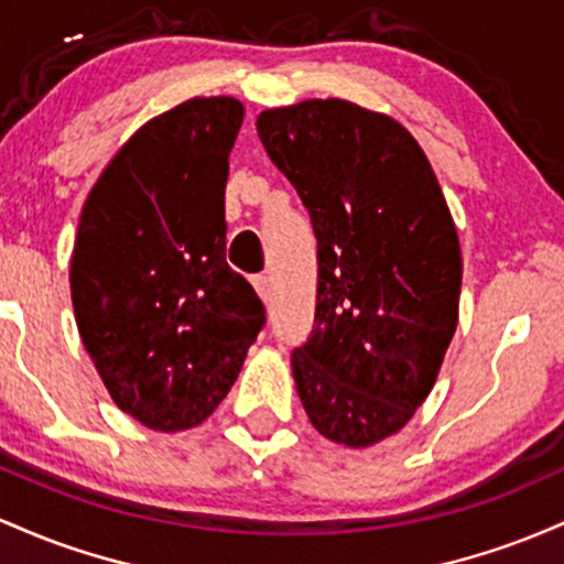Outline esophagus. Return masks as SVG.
<instances>
[{
  "mask_svg": "<svg viewBox=\"0 0 564 564\" xmlns=\"http://www.w3.org/2000/svg\"><path fill=\"white\" fill-rule=\"evenodd\" d=\"M252 288H256V293L261 295L263 303L271 301V280H269V276H263V274L252 276Z\"/></svg>",
  "mask_w": 564,
  "mask_h": 564,
  "instance_id": "34e87169",
  "label": "esophagus"
}]
</instances>
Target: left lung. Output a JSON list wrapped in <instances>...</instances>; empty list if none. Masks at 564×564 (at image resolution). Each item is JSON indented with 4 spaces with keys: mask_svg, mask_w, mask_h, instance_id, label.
<instances>
[{
    "mask_svg": "<svg viewBox=\"0 0 564 564\" xmlns=\"http://www.w3.org/2000/svg\"><path fill=\"white\" fill-rule=\"evenodd\" d=\"M256 128L316 237L314 327L290 357L303 410L338 445H376L426 400L458 325L445 194L400 122L349 100L269 109Z\"/></svg>",
    "mask_w": 564,
    "mask_h": 564,
    "instance_id": "8db88e82",
    "label": "left lung"
}]
</instances>
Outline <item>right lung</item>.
Wrapping results in <instances>:
<instances>
[{"instance_id":"obj_1","label":"right lung","mask_w":564,"mask_h":564,"mask_svg":"<svg viewBox=\"0 0 564 564\" xmlns=\"http://www.w3.org/2000/svg\"><path fill=\"white\" fill-rule=\"evenodd\" d=\"M245 109L192 98L145 122L100 173L72 256L77 327L119 410L154 432L213 415L265 308L226 263V178Z\"/></svg>"}]
</instances>
